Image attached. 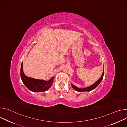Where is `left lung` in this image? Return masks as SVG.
Segmentation results:
<instances>
[{
  "mask_svg": "<svg viewBox=\"0 0 127 127\" xmlns=\"http://www.w3.org/2000/svg\"><path fill=\"white\" fill-rule=\"evenodd\" d=\"M103 74H104V70L103 71L102 74L101 76L100 77V78H99V79H98L97 81H96L94 84H93L92 85L88 86L86 88H79L77 87L76 86H75V85H74L73 84H71V86L72 87H73V88H74L76 91L78 92H90L91 90L94 89L100 83V82L101 81V80H102L103 77Z\"/></svg>",
  "mask_w": 127,
  "mask_h": 127,
  "instance_id": "obj_1",
  "label": "left lung"
}]
</instances>
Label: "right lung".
<instances>
[{
	"mask_svg": "<svg viewBox=\"0 0 127 127\" xmlns=\"http://www.w3.org/2000/svg\"><path fill=\"white\" fill-rule=\"evenodd\" d=\"M23 63L22 62L21 68V76L25 85L31 91L33 92H44L47 91L52 85L54 77H53L48 81H45L26 76L23 71Z\"/></svg>",
	"mask_w": 127,
	"mask_h": 127,
	"instance_id": "add662e5",
	"label": "right lung"
}]
</instances>
